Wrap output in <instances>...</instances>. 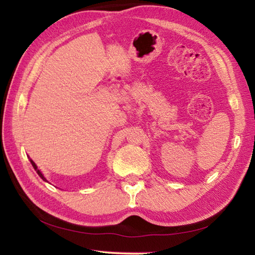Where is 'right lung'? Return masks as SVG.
<instances>
[{"mask_svg":"<svg viewBox=\"0 0 255 255\" xmlns=\"http://www.w3.org/2000/svg\"><path fill=\"white\" fill-rule=\"evenodd\" d=\"M30 162H31V164H32V166H33V169L37 171V173H38V175H39V176H40V178H41L42 180H44V181H47V180L45 179V176H44V175H42V173H41V172H40L39 170H38V167H37V165H36V164H34V162H33V161H31V159H30Z\"/></svg>","mask_w":255,"mask_h":255,"instance_id":"add662e5","label":"right lung"}]
</instances>
